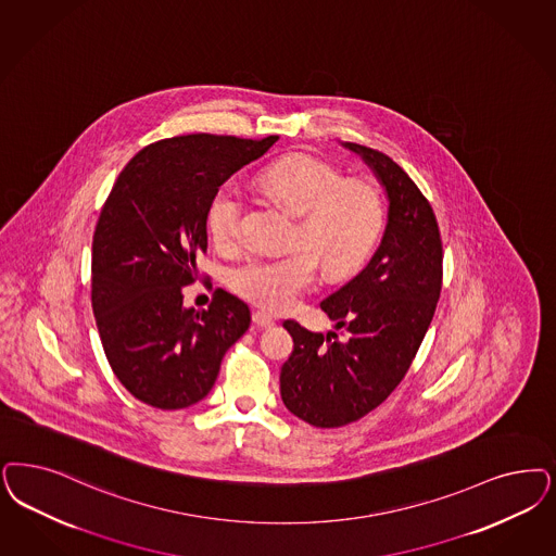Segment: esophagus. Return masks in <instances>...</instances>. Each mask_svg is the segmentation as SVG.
Segmentation results:
<instances>
[{"label":"esophagus","mask_w":556,"mask_h":556,"mask_svg":"<svg viewBox=\"0 0 556 556\" xmlns=\"http://www.w3.org/2000/svg\"><path fill=\"white\" fill-rule=\"evenodd\" d=\"M252 323L256 326H261V328H270V326H275V320L265 314V312H254L252 314Z\"/></svg>","instance_id":"1"}]
</instances>
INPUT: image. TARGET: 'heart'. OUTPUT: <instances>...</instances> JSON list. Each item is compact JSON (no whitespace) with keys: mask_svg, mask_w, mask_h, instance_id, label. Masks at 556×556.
<instances>
[{"mask_svg":"<svg viewBox=\"0 0 556 556\" xmlns=\"http://www.w3.org/2000/svg\"><path fill=\"white\" fill-rule=\"evenodd\" d=\"M261 187L289 210L300 213L293 250L283 256H258L233 268L230 288L250 304L268 312H286L314 279L318 261L328 275H345L359 267L376 249L383 224L382 194L325 160L307 153H291L261 174ZM244 199L226 182L211 197L207 228L211 240L224 250L242 242Z\"/></svg>","mask_w":556,"mask_h":556,"instance_id":"1","label":"heart"}]
</instances>
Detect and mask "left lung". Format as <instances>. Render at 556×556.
<instances>
[{
	"label": "left lung",
	"mask_w": 556,
	"mask_h": 556,
	"mask_svg": "<svg viewBox=\"0 0 556 556\" xmlns=\"http://www.w3.org/2000/svg\"><path fill=\"white\" fill-rule=\"evenodd\" d=\"M382 185V242L349 283L320 307L343 332H309L286 320L293 353L281 367L289 413L314 427L357 421L401 383L431 325L441 291V238L429 201L386 153L345 141Z\"/></svg>",
	"instance_id": "8db88e82"
}]
</instances>
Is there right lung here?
<instances>
[{"label":"right lung","mask_w":556,"mask_h":556,"mask_svg":"<svg viewBox=\"0 0 556 556\" xmlns=\"http://www.w3.org/2000/svg\"><path fill=\"white\" fill-rule=\"evenodd\" d=\"M182 135L143 148L118 174L92 240V307L106 359L137 401L162 410L201 403L250 326L242 300L215 289L182 306L207 250L217 189L277 141Z\"/></svg>","instance_id":"add662e5"}]
</instances>
